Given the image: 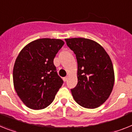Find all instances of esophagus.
Listing matches in <instances>:
<instances>
[{
    "instance_id": "obj_1",
    "label": "esophagus",
    "mask_w": 132,
    "mask_h": 132,
    "mask_svg": "<svg viewBox=\"0 0 132 132\" xmlns=\"http://www.w3.org/2000/svg\"><path fill=\"white\" fill-rule=\"evenodd\" d=\"M67 79H68V77H67H67H64V78H63V81H67Z\"/></svg>"
}]
</instances>
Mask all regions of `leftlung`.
I'll return each mask as SVG.
<instances>
[{"mask_svg": "<svg viewBox=\"0 0 132 132\" xmlns=\"http://www.w3.org/2000/svg\"><path fill=\"white\" fill-rule=\"evenodd\" d=\"M77 61V84L71 89L75 101L83 108L94 109L110 97L115 76L110 56L100 44L85 38L65 39Z\"/></svg>", "mask_w": 132, "mask_h": 132, "instance_id": "8db88e82", "label": "left lung"}]
</instances>
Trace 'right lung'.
Wrapping results in <instances>:
<instances>
[{
  "instance_id": "1",
  "label": "right lung",
  "mask_w": 132,
  "mask_h": 132,
  "mask_svg": "<svg viewBox=\"0 0 132 132\" xmlns=\"http://www.w3.org/2000/svg\"><path fill=\"white\" fill-rule=\"evenodd\" d=\"M63 45L61 39H37L27 44L16 59L13 67L14 89L30 109L42 110L49 106L63 85L53 59Z\"/></svg>"
}]
</instances>
